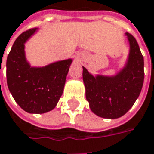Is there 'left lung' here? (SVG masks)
I'll return each mask as SVG.
<instances>
[{
    "label": "left lung",
    "instance_id": "left-lung-1",
    "mask_svg": "<svg viewBox=\"0 0 154 154\" xmlns=\"http://www.w3.org/2000/svg\"><path fill=\"white\" fill-rule=\"evenodd\" d=\"M130 45L125 66L114 76H94L83 66V81L90 109L106 119H117L134 106L144 82V58L135 38L126 33Z\"/></svg>",
    "mask_w": 154,
    "mask_h": 154
}]
</instances>
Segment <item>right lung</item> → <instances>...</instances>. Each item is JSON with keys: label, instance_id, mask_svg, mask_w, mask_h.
Returning a JSON list of instances; mask_svg holds the SVG:
<instances>
[{"label": "right lung", "instance_id": "add662e5", "mask_svg": "<svg viewBox=\"0 0 154 154\" xmlns=\"http://www.w3.org/2000/svg\"><path fill=\"white\" fill-rule=\"evenodd\" d=\"M36 31L37 28L27 30L13 44L7 59V83L24 111L44 113L53 110L62 95L72 59L42 67L31 66L25 55V43Z\"/></svg>", "mask_w": 154, "mask_h": 154}]
</instances>
